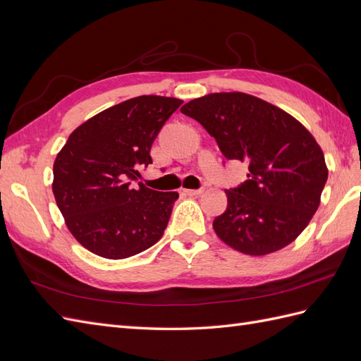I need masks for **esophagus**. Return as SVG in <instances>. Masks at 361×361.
Segmentation results:
<instances>
[{
  "instance_id": "esophagus-1",
  "label": "esophagus",
  "mask_w": 361,
  "mask_h": 361,
  "mask_svg": "<svg viewBox=\"0 0 361 361\" xmlns=\"http://www.w3.org/2000/svg\"><path fill=\"white\" fill-rule=\"evenodd\" d=\"M202 192H204V189H183L184 195H189V197H198Z\"/></svg>"
}]
</instances>
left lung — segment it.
<instances>
[{"mask_svg":"<svg viewBox=\"0 0 361 361\" xmlns=\"http://www.w3.org/2000/svg\"><path fill=\"white\" fill-rule=\"evenodd\" d=\"M181 113L215 137L227 160L248 163L247 180L226 190L227 209L214 221L221 241L264 256L291 244L320 204L328 168L316 138L283 109L245 92H212Z\"/></svg>","mask_w":361,"mask_h":361,"instance_id":"8db88e82","label":"left lung"}]
</instances>
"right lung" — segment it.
<instances>
[{
  "instance_id": "obj_1",
  "label": "right lung",
  "mask_w": 361,
  "mask_h": 361,
  "mask_svg": "<svg viewBox=\"0 0 361 361\" xmlns=\"http://www.w3.org/2000/svg\"><path fill=\"white\" fill-rule=\"evenodd\" d=\"M183 100L138 96L78 126L53 164V193L66 224L87 250L125 259L152 247L169 223L177 192L133 180L152 163L151 146Z\"/></svg>"
}]
</instances>
